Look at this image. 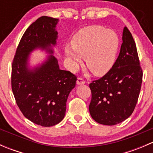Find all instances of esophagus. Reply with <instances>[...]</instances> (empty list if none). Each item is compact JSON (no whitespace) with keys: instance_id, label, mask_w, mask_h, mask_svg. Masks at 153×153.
Listing matches in <instances>:
<instances>
[{"instance_id":"obj_1","label":"esophagus","mask_w":153,"mask_h":153,"mask_svg":"<svg viewBox=\"0 0 153 153\" xmlns=\"http://www.w3.org/2000/svg\"><path fill=\"white\" fill-rule=\"evenodd\" d=\"M85 84V81L82 78H78L77 80V84L78 85H82V84Z\"/></svg>"}]
</instances>
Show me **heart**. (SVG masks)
Returning <instances> with one entry per match:
<instances>
[{
  "instance_id": "heart-1",
  "label": "heart",
  "mask_w": 153,
  "mask_h": 153,
  "mask_svg": "<svg viewBox=\"0 0 153 153\" xmlns=\"http://www.w3.org/2000/svg\"><path fill=\"white\" fill-rule=\"evenodd\" d=\"M72 48L65 47V53L76 67L86 58L88 69L97 76L107 73L115 64L119 47L116 32L101 26H90L78 31L71 41Z\"/></svg>"
}]
</instances>
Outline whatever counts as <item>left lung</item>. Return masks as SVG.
I'll list each match as a JSON object with an SVG mask.
<instances>
[{"instance_id":"1","label":"left lung","mask_w":153,"mask_h":153,"mask_svg":"<svg viewBox=\"0 0 153 153\" xmlns=\"http://www.w3.org/2000/svg\"><path fill=\"white\" fill-rule=\"evenodd\" d=\"M122 41L119 55L112 69L89 84L92 92L89 113L101 124L112 126L129 118L139 96L143 72L135 41L126 27Z\"/></svg>"}]
</instances>
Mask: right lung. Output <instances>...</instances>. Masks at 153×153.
Segmentation results:
<instances>
[{
  "instance_id": "right-lung-1",
  "label": "right lung",
  "mask_w": 153,
  "mask_h": 153,
  "mask_svg": "<svg viewBox=\"0 0 153 153\" xmlns=\"http://www.w3.org/2000/svg\"><path fill=\"white\" fill-rule=\"evenodd\" d=\"M58 18L42 16L27 28L20 41L12 65V89L23 115L42 126L58 124L64 118L69 92L77 77L60 69L58 60L49 55L44 63L29 68V58L35 49L53 53Z\"/></svg>"
}]
</instances>
